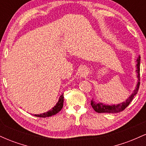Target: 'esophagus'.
<instances>
[{"mask_svg": "<svg viewBox=\"0 0 146 146\" xmlns=\"http://www.w3.org/2000/svg\"><path fill=\"white\" fill-rule=\"evenodd\" d=\"M79 74H80V77L82 78H84L87 74V69L86 67H82L80 69V72H79Z\"/></svg>", "mask_w": 146, "mask_h": 146, "instance_id": "esophagus-1", "label": "esophagus"}]
</instances>
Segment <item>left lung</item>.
<instances>
[{"label":"left lung","instance_id":"1","mask_svg":"<svg viewBox=\"0 0 146 146\" xmlns=\"http://www.w3.org/2000/svg\"><path fill=\"white\" fill-rule=\"evenodd\" d=\"M141 57L140 56L137 58L136 60L137 64H136V72H137V83L135 86V88L134 90L133 93H132L128 98L125 100V102H121L120 104H113V105H109V104H105L102 103V102H96L94 101V100H92L91 104L92 107L93 108L95 111L97 113H119V112L123 111V110L126 108L127 106L129 105V104L132 102V100H133V98L137 95V92H138L139 88L140 85V60H141Z\"/></svg>","mask_w":146,"mask_h":146}]
</instances>
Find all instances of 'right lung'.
I'll list each match as a JSON object with an SVG mask.
<instances>
[{"label": "right lung", "mask_w": 146, "mask_h": 146, "mask_svg": "<svg viewBox=\"0 0 146 146\" xmlns=\"http://www.w3.org/2000/svg\"><path fill=\"white\" fill-rule=\"evenodd\" d=\"M63 102H64V95L62 93V94L60 96L59 100H58V101L57 102L56 104L55 105L51 110H48L47 112H46V113H44L42 114H40V115H38H38L35 114V115H33L38 117H51L53 116V115H56V114L59 113L60 110H62V108Z\"/></svg>", "instance_id": "1"}]
</instances>
